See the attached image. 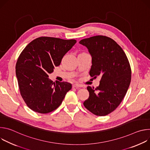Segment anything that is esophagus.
<instances>
[{
    "instance_id": "34e87169",
    "label": "esophagus",
    "mask_w": 150,
    "mask_h": 150,
    "mask_svg": "<svg viewBox=\"0 0 150 150\" xmlns=\"http://www.w3.org/2000/svg\"><path fill=\"white\" fill-rule=\"evenodd\" d=\"M73 87H76V88H78V87H82V85H81V84H79V83H74V84H73Z\"/></svg>"
}]
</instances>
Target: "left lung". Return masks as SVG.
Masks as SVG:
<instances>
[{"label":"left lung","mask_w":150,"mask_h":150,"mask_svg":"<svg viewBox=\"0 0 150 150\" xmlns=\"http://www.w3.org/2000/svg\"><path fill=\"white\" fill-rule=\"evenodd\" d=\"M79 44L86 47L91 56L90 76L101 77L95 89L87 87L89 97L83 105L95 115L105 116L117 108L129 87V61L120 46L108 37H91L81 40Z\"/></svg>","instance_id":"obj_1"}]
</instances>
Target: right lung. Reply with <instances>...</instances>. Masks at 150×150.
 I'll return each mask as SVG.
<instances>
[{
    "mask_svg": "<svg viewBox=\"0 0 150 150\" xmlns=\"http://www.w3.org/2000/svg\"><path fill=\"white\" fill-rule=\"evenodd\" d=\"M76 42L75 40L41 37L30 42L19 55L16 76L21 95L32 110L42 114L54 110L72 88L69 82H53L49 74Z\"/></svg>",
    "mask_w": 150,
    "mask_h": 150,
    "instance_id": "add662e5",
    "label": "right lung"
}]
</instances>
